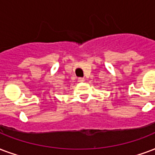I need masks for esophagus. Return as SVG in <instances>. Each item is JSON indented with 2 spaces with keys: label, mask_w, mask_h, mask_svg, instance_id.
I'll list each match as a JSON object with an SVG mask.
<instances>
[{
  "label": "esophagus",
  "mask_w": 155,
  "mask_h": 155,
  "mask_svg": "<svg viewBox=\"0 0 155 155\" xmlns=\"http://www.w3.org/2000/svg\"><path fill=\"white\" fill-rule=\"evenodd\" d=\"M84 80H84V78H78V81H79L80 83L84 82Z\"/></svg>",
  "instance_id": "1"
}]
</instances>
